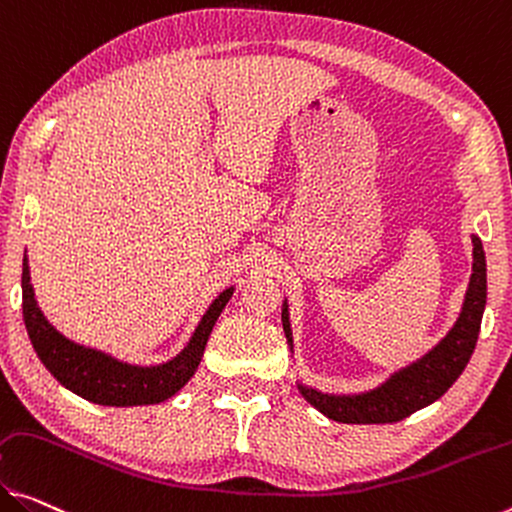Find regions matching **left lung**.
Masks as SVG:
<instances>
[{
  "mask_svg": "<svg viewBox=\"0 0 512 512\" xmlns=\"http://www.w3.org/2000/svg\"><path fill=\"white\" fill-rule=\"evenodd\" d=\"M474 245V263H471V279L462 302V311L435 348L426 352L410 366L391 373L380 387L361 393H322L313 387L297 382V389L306 403H311L320 414L338 423H396L414 414L421 407H428L442 398L458 380L474 355L478 332L487 302V267L485 251L478 235H471ZM283 332L293 350V329H290L288 302L283 300L281 309Z\"/></svg>",
  "mask_w": 512,
  "mask_h": 512,
  "instance_id": "left-lung-1",
  "label": "left lung"
}]
</instances>
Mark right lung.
Returning <instances> with one entry per match:
<instances>
[{
	"mask_svg": "<svg viewBox=\"0 0 512 512\" xmlns=\"http://www.w3.org/2000/svg\"><path fill=\"white\" fill-rule=\"evenodd\" d=\"M233 290L231 286L217 295V300L203 313L190 343L174 359L157 366H135L105 355L102 350L86 348L57 332L38 309L29 277L27 251L22 258V318L38 359L66 389L89 403L107 407L155 405L176 396L199 368L212 327L233 297Z\"/></svg>",
	"mask_w": 512,
	"mask_h": 512,
	"instance_id": "obj_1",
	"label": "right lung"
}]
</instances>
